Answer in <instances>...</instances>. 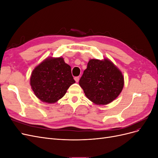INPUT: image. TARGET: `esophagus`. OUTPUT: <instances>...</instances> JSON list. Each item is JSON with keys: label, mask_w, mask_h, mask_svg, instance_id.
<instances>
[{"label": "esophagus", "mask_w": 158, "mask_h": 158, "mask_svg": "<svg viewBox=\"0 0 158 158\" xmlns=\"http://www.w3.org/2000/svg\"><path fill=\"white\" fill-rule=\"evenodd\" d=\"M79 79H80V78H79V76H76V77H74V80H75V81L76 82H78V81H79Z\"/></svg>", "instance_id": "34e87169"}]
</instances>
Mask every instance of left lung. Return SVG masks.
<instances>
[{"label": "left lung", "instance_id": "left-lung-1", "mask_svg": "<svg viewBox=\"0 0 158 158\" xmlns=\"http://www.w3.org/2000/svg\"><path fill=\"white\" fill-rule=\"evenodd\" d=\"M79 84L91 102L97 105H107L121 92L124 77L110 60L90 59Z\"/></svg>", "mask_w": 158, "mask_h": 158}]
</instances>
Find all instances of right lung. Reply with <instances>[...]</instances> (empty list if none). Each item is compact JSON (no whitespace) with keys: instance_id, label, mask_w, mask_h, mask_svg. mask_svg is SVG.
I'll use <instances>...</instances> for the list:
<instances>
[{"instance_id":"right-lung-1","label":"right lung","mask_w":158,"mask_h":158,"mask_svg":"<svg viewBox=\"0 0 158 158\" xmlns=\"http://www.w3.org/2000/svg\"><path fill=\"white\" fill-rule=\"evenodd\" d=\"M74 83L71 67L62 57L46 59L33 70L30 78L36 97L47 103H55L63 98Z\"/></svg>"}]
</instances>
